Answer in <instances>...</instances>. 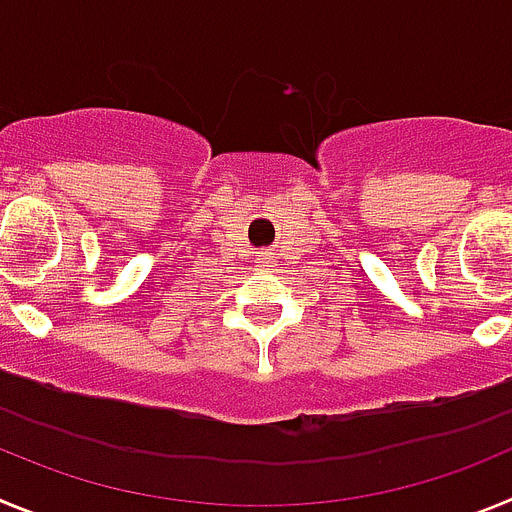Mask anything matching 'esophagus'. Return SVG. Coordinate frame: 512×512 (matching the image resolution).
<instances>
[{"mask_svg": "<svg viewBox=\"0 0 512 512\" xmlns=\"http://www.w3.org/2000/svg\"><path fill=\"white\" fill-rule=\"evenodd\" d=\"M261 269H266V266H271L274 264V256H271V253H264V256H261Z\"/></svg>", "mask_w": 512, "mask_h": 512, "instance_id": "34e87169", "label": "esophagus"}]
</instances>
